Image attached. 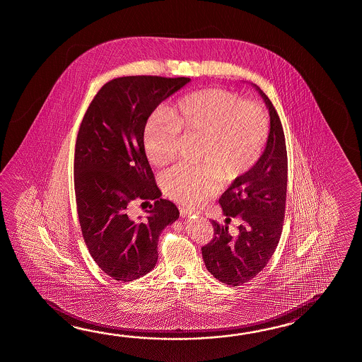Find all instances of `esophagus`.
I'll return each instance as SVG.
<instances>
[{"label":"esophagus","mask_w":362,"mask_h":362,"mask_svg":"<svg viewBox=\"0 0 362 362\" xmlns=\"http://www.w3.org/2000/svg\"><path fill=\"white\" fill-rule=\"evenodd\" d=\"M181 216L182 217H189V216L192 215H198V212H195V211H192L190 208H181Z\"/></svg>","instance_id":"obj_1"}]
</instances>
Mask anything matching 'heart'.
Returning a JSON list of instances; mask_svg holds the SVG:
<instances>
[{
    "label": "heart",
    "mask_w": 362,
    "mask_h": 362,
    "mask_svg": "<svg viewBox=\"0 0 362 362\" xmlns=\"http://www.w3.org/2000/svg\"><path fill=\"white\" fill-rule=\"evenodd\" d=\"M184 136L200 137V164L177 165L162 178L170 199L198 206L215 195L218 182L245 177L262 159L270 133L269 116L259 102L238 93L207 88L190 93L145 125L142 139L147 159L156 167L176 160Z\"/></svg>",
    "instance_id": "1"
}]
</instances>
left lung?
I'll return each mask as SVG.
<instances>
[{
	"label": "left lung",
	"mask_w": 362,
	"mask_h": 362,
	"mask_svg": "<svg viewBox=\"0 0 362 362\" xmlns=\"http://www.w3.org/2000/svg\"><path fill=\"white\" fill-rule=\"evenodd\" d=\"M257 90L269 108L268 144L254 170L234 181L218 199L226 223H230L231 218L240 220L238 234L231 235L228 226L212 220L214 237L202 247L208 272L230 286L246 284L265 268L277 248L285 218V133L273 103L262 89Z\"/></svg>",
	"instance_id": "1"
}]
</instances>
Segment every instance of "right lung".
<instances>
[{"label": "right lung", "instance_id": "add662e5", "mask_svg": "<svg viewBox=\"0 0 362 362\" xmlns=\"http://www.w3.org/2000/svg\"><path fill=\"white\" fill-rule=\"evenodd\" d=\"M189 77L124 76L100 88L77 133L74 182L85 245L115 281L131 282L154 269L163 229L180 216L155 184L144 148L148 116ZM154 199L144 219L134 201Z\"/></svg>", "mask_w": 362, "mask_h": 362}]
</instances>
